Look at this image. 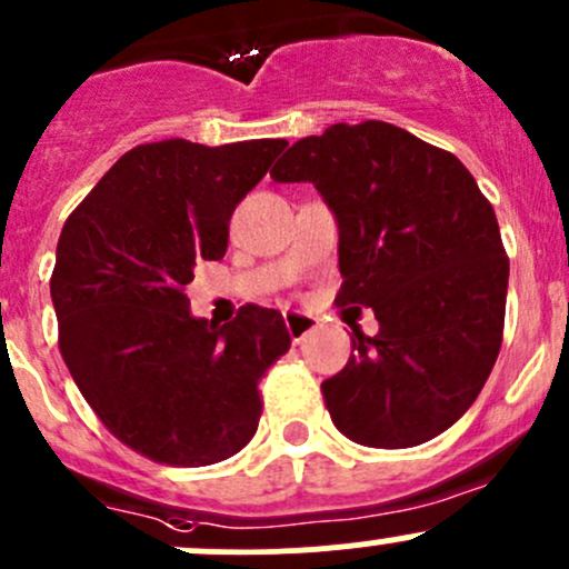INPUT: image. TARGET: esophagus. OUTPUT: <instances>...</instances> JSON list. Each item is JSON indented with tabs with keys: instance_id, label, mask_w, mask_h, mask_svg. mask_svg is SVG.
Instances as JSON below:
<instances>
[{
	"instance_id": "34e87169",
	"label": "esophagus",
	"mask_w": 569,
	"mask_h": 569,
	"mask_svg": "<svg viewBox=\"0 0 569 569\" xmlns=\"http://www.w3.org/2000/svg\"><path fill=\"white\" fill-rule=\"evenodd\" d=\"M284 326L287 331H290V340L301 342L303 337L312 335V331L318 329V320L309 318V315L303 312H284Z\"/></svg>"
}]
</instances>
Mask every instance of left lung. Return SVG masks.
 <instances>
[{
  "mask_svg": "<svg viewBox=\"0 0 569 569\" xmlns=\"http://www.w3.org/2000/svg\"><path fill=\"white\" fill-rule=\"evenodd\" d=\"M273 182H312L340 229V307H370L351 359L320 385L331 420L370 448L451 429L503 340L509 257L492 204L451 154L385 121L335 123L292 143Z\"/></svg>",
  "mask_w": 569,
  "mask_h": 569,
  "instance_id": "obj_1",
  "label": "left lung"
}]
</instances>
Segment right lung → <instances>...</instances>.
Returning a JSON list of instances; mask_svg holds the SVG:
<instances>
[{"instance_id": "right-lung-1", "label": "right lung", "mask_w": 569, "mask_h": 569, "mask_svg": "<svg viewBox=\"0 0 569 569\" xmlns=\"http://www.w3.org/2000/svg\"><path fill=\"white\" fill-rule=\"evenodd\" d=\"M284 146H134L60 232V353L107 431L151 462L204 468L254 437L260 379L290 348L284 318L249 303L212 326L184 287L196 262L227 254L234 207Z\"/></svg>"}]
</instances>
